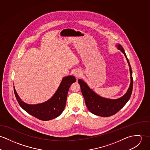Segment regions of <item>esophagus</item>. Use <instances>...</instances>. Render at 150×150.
Listing matches in <instances>:
<instances>
[{
  "label": "esophagus",
  "mask_w": 150,
  "mask_h": 150,
  "mask_svg": "<svg viewBox=\"0 0 150 150\" xmlns=\"http://www.w3.org/2000/svg\"><path fill=\"white\" fill-rule=\"evenodd\" d=\"M74 75L75 76V77H76L77 78H79L82 75V72L79 71V70H76L74 72Z\"/></svg>",
  "instance_id": "esophagus-1"
}]
</instances>
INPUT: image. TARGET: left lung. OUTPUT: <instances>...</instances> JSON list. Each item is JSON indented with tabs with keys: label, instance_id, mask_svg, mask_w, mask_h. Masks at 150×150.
<instances>
[{
	"label": "left lung",
	"instance_id": "8db88e82",
	"mask_svg": "<svg viewBox=\"0 0 150 150\" xmlns=\"http://www.w3.org/2000/svg\"><path fill=\"white\" fill-rule=\"evenodd\" d=\"M116 47L124 54L129 67L131 83L127 91L123 96L115 100L100 97L90 88L82 79H78V83L80 84L81 91L87 109L91 113L98 116L109 117L115 115L127 103L132 92V71L129 62L122 46L120 44H117Z\"/></svg>",
	"mask_w": 150,
	"mask_h": 150
}]
</instances>
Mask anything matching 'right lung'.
Returning a JSON list of instances; mask_svg holds the SVG:
<instances>
[{"label": "right lung", "instance_id": "add662e5", "mask_svg": "<svg viewBox=\"0 0 150 150\" xmlns=\"http://www.w3.org/2000/svg\"><path fill=\"white\" fill-rule=\"evenodd\" d=\"M76 82L75 76L63 78L57 90L50 100L41 103L28 104L22 100L14 86V94L20 106L30 115L42 121H48L59 116L63 112L67 101V94L72 83Z\"/></svg>", "mask_w": 150, "mask_h": 150}]
</instances>
